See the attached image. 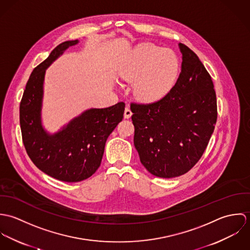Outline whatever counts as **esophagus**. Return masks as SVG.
Returning <instances> with one entry per match:
<instances>
[{"label":"esophagus","mask_w":250,"mask_h":250,"mask_svg":"<svg viewBox=\"0 0 250 250\" xmlns=\"http://www.w3.org/2000/svg\"><path fill=\"white\" fill-rule=\"evenodd\" d=\"M132 115V110L129 107H125V110H124V117L125 118H130Z\"/></svg>","instance_id":"obj_1"}]
</instances>
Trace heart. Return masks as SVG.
<instances>
[{
	"mask_svg": "<svg viewBox=\"0 0 250 250\" xmlns=\"http://www.w3.org/2000/svg\"><path fill=\"white\" fill-rule=\"evenodd\" d=\"M178 71V59L170 50L143 44L136 50L132 62L120 72L122 79L134 81L136 95L145 101L163 97L171 87Z\"/></svg>",
	"mask_w": 250,
	"mask_h": 250,
	"instance_id": "b5f03b06",
	"label": "heart"
}]
</instances>
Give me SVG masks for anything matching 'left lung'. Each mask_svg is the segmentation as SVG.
Instances as JSON below:
<instances>
[{
	"label": "left lung",
	"mask_w": 250,
	"mask_h": 250,
	"mask_svg": "<svg viewBox=\"0 0 250 250\" xmlns=\"http://www.w3.org/2000/svg\"><path fill=\"white\" fill-rule=\"evenodd\" d=\"M182 69L160 100L131 103L134 144L143 167L161 178L178 177L202 157L217 118L214 83L196 54L183 43Z\"/></svg>",
	"instance_id": "1"
}]
</instances>
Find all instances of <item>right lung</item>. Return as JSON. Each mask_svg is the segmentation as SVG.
I'll return each instance as SVG.
<instances>
[{
  "instance_id": "add662e5",
  "label": "right lung",
  "mask_w": 250,
  "mask_h": 250,
  "mask_svg": "<svg viewBox=\"0 0 250 250\" xmlns=\"http://www.w3.org/2000/svg\"><path fill=\"white\" fill-rule=\"evenodd\" d=\"M78 43L65 41L32 72L20 103V127L28 156L47 175L63 182L90 177L101 165L107 137L123 119L125 103L105 108H90L74 118L62 131L47 134L40 110L46 68L64 50Z\"/></svg>"
}]
</instances>
